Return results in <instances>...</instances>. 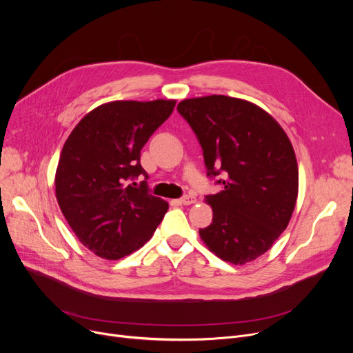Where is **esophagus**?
<instances>
[{"label": "esophagus", "mask_w": 353, "mask_h": 353, "mask_svg": "<svg viewBox=\"0 0 353 353\" xmlns=\"http://www.w3.org/2000/svg\"><path fill=\"white\" fill-rule=\"evenodd\" d=\"M194 201H196V199L193 196H190V194H186V196H183L180 199V203H183V205H193Z\"/></svg>", "instance_id": "1"}]
</instances>
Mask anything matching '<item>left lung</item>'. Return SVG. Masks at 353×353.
<instances>
[{"label": "left lung", "instance_id": "1", "mask_svg": "<svg viewBox=\"0 0 353 353\" xmlns=\"http://www.w3.org/2000/svg\"><path fill=\"white\" fill-rule=\"evenodd\" d=\"M177 111L201 145L208 177L221 186L206 196L213 220L199 230L201 240L225 262L254 261L272 248L294 210L299 172L290 140L270 114L246 100L189 99Z\"/></svg>", "mask_w": 353, "mask_h": 353}]
</instances>
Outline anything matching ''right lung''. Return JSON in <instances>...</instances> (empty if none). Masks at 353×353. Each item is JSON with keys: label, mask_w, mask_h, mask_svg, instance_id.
<instances>
[{"label": "right lung", "mask_w": 353, "mask_h": 353, "mask_svg": "<svg viewBox=\"0 0 353 353\" xmlns=\"http://www.w3.org/2000/svg\"><path fill=\"white\" fill-rule=\"evenodd\" d=\"M174 100L111 101L83 117L60 154L55 196L70 228L92 253L117 261L140 249L169 205L148 193L140 152L169 119ZM133 181V183H130Z\"/></svg>", "instance_id": "1"}]
</instances>
